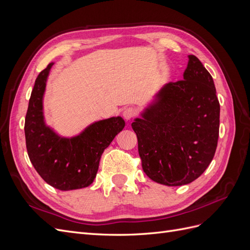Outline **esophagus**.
Wrapping results in <instances>:
<instances>
[{"label": "esophagus", "mask_w": 250, "mask_h": 250, "mask_svg": "<svg viewBox=\"0 0 250 250\" xmlns=\"http://www.w3.org/2000/svg\"><path fill=\"white\" fill-rule=\"evenodd\" d=\"M123 118L127 121L131 120L135 115H137V111H135V109L133 107H126L124 110H123Z\"/></svg>", "instance_id": "34e87169"}]
</instances>
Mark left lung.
Masks as SVG:
<instances>
[{
    "mask_svg": "<svg viewBox=\"0 0 250 250\" xmlns=\"http://www.w3.org/2000/svg\"><path fill=\"white\" fill-rule=\"evenodd\" d=\"M184 80L169 82L131 124L146 175L176 187L197 179L215 155L220 104L210 74L188 55Z\"/></svg>",
    "mask_w": 250,
    "mask_h": 250,
    "instance_id": "left-lung-1",
    "label": "left lung"
}]
</instances>
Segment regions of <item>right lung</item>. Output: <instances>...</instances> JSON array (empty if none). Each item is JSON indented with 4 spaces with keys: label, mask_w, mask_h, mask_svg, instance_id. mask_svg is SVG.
<instances>
[{
    "label": "right lung",
    "mask_w": 250,
    "mask_h": 250,
    "mask_svg": "<svg viewBox=\"0 0 250 250\" xmlns=\"http://www.w3.org/2000/svg\"><path fill=\"white\" fill-rule=\"evenodd\" d=\"M54 62L37 76L25 120L26 146L30 161L47 184L60 191L86 188L93 184L103 151L123 130L120 116L99 120L80 133L62 137L46 123L43 97Z\"/></svg>",
    "instance_id": "right-lung-1"
}]
</instances>
